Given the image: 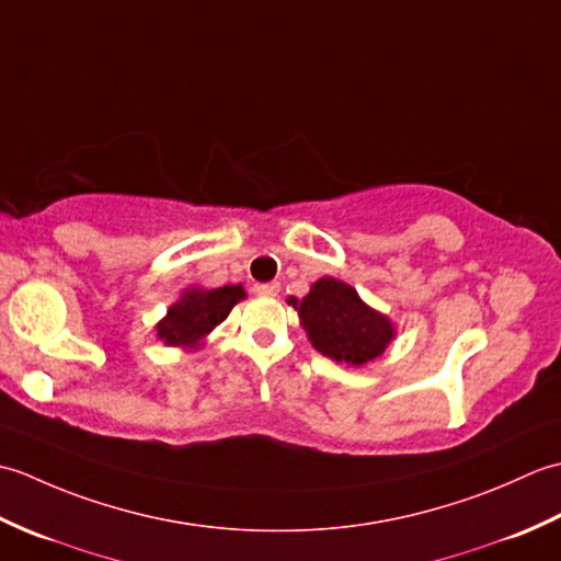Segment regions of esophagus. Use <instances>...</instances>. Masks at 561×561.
<instances>
[{
	"instance_id": "obj_1",
	"label": "esophagus",
	"mask_w": 561,
	"mask_h": 561,
	"mask_svg": "<svg viewBox=\"0 0 561 561\" xmlns=\"http://www.w3.org/2000/svg\"><path fill=\"white\" fill-rule=\"evenodd\" d=\"M279 282H267V284H255V291L260 296H277L279 294Z\"/></svg>"
}]
</instances>
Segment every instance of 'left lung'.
I'll list each match as a JSON object with an SVG mask.
<instances>
[{"instance_id":"left-lung-1","label":"left lung","mask_w":561,"mask_h":561,"mask_svg":"<svg viewBox=\"0 0 561 561\" xmlns=\"http://www.w3.org/2000/svg\"><path fill=\"white\" fill-rule=\"evenodd\" d=\"M313 347L332 362L362 366L386 352L396 328L366 306L356 289L340 279H318L304 299H289Z\"/></svg>"}]
</instances>
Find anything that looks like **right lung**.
<instances>
[{
	"mask_svg": "<svg viewBox=\"0 0 561 561\" xmlns=\"http://www.w3.org/2000/svg\"><path fill=\"white\" fill-rule=\"evenodd\" d=\"M241 299H245L241 284H226L219 289H187L157 325V337L169 347H197L214 328L224 323Z\"/></svg>",
	"mask_w": 561,
	"mask_h": 561,
	"instance_id": "right-lung-1",
	"label": "right lung"
}]
</instances>
